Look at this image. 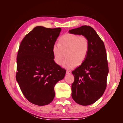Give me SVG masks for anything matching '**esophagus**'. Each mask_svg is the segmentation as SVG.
<instances>
[{
    "instance_id": "1",
    "label": "esophagus",
    "mask_w": 123,
    "mask_h": 123,
    "mask_svg": "<svg viewBox=\"0 0 123 123\" xmlns=\"http://www.w3.org/2000/svg\"><path fill=\"white\" fill-rule=\"evenodd\" d=\"M71 72L70 71L67 70V71H66V74H71Z\"/></svg>"
}]
</instances>
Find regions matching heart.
Masks as SVG:
<instances>
[{
    "instance_id": "obj_1",
    "label": "heart",
    "mask_w": 123,
    "mask_h": 123,
    "mask_svg": "<svg viewBox=\"0 0 123 123\" xmlns=\"http://www.w3.org/2000/svg\"><path fill=\"white\" fill-rule=\"evenodd\" d=\"M89 49V40L86 36L68 33L59 38L58 44L52 47L53 59L58 65H61L66 54V58L63 62V67L71 69L82 64L86 58Z\"/></svg>"
}]
</instances>
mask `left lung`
I'll use <instances>...</instances> for the list:
<instances>
[{"label": "left lung", "instance_id": "obj_1", "mask_svg": "<svg viewBox=\"0 0 123 123\" xmlns=\"http://www.w3.org/2000/svg\"><path fill=\"white\" fill-rule=\"evenodd\" d=\"M72 34L86 36L89 49L85 61L72 72V98L77 104L87 106L94 103L104 94L107 87L109 69L103 41L90 26L83 25L69 30Z\"/></svg>", "mask_w": 123, "mask_h": 123}]
</instances>
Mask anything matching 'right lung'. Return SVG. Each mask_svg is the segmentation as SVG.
I'll use <instances>...</instances> for the list:
<instances>
[{
    "label": "right lung",
    "instance_id": "right-lung-1",
    "mask_svg": "<svg viewBox=\"0 0 123 123\" xmlns=\"http://www.w3.org/2000/svg\"><path fill=\"white\" fill-rule=\"evenodd\" d=\"M61 28L37 26L21 41L17 56L16 79L25 97L38 106L48 105L54 86L66 71L55 62L52 47Z\"/></svg>",
    "mask_w": 123,
    "mask_h": 123
}]
</instances>
